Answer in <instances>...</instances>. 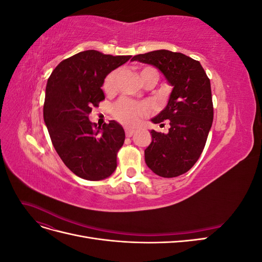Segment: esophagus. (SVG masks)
<instances>
[{"instance_id": "esophagus-1", "label": "esophagus", "mask_w": 262, "mask_h": 262, "mask_svg": "<svg viewBox=\"0 0 262 262\" xmlns=\"http://www.w3.org/2000/svg\"><path fill=\"white\" fill-rule=\"evenodd\" d=\"M134 133H136V131H134V130H131V129H125V136L128 137V138L132 137Z\"/></svg>"}]
</instances>
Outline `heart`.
I'll list each match as a JSON object with an SVG mask.
<instances>
[{
    "label": "heart",
    "mask_w": 262,
    "mask_h": 262,
    "mask_svg": "<svg viewBox=\"0 0 262 262\" xmlns=\"http://www.w3.org/2000/svg\"><path fill=\"white\" fill-rule=\"evenodd\" d=\"M118 76V70L112 71L104 80L102 83V89L105 93L110 94L116 90V82ZM141 81L146 83L148 80H153L155 83L158 78V73L154 68L145 67L140 71ZM152 112V107L145 101L136 102L128 98H120L113 106V116L117 119L119 122L125 125H136L140 122L143 117Z\"/></svg>",
    "instance_id": "b5f03b06"
}]
</instances>
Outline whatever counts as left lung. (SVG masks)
<instances>
[{"instance_id": "8db88e82", "label": "left lung", "mask_w": 262, "mask_h": 262, "mask_svg": "<svg viewBox=\"0 0 262 262\" xmlns=\"http://www.w3.org/2000/svg\"><path fill=\"white\" fill-rule=\"evenodd\" d=\"M132 61L154 66L172 86L167 106L152 119L169 122L168 133L150 131L145 163L156 175L172 178L187 172L199 160L213 121L211 83L199 61L169 50L134 55ZM161 124V125H162Z\"/></svg>"}]
</instances>
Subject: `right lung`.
<instances>
[{
    "label": "right lung",
    "mask_w": 262,
    "mask_h": 262,
    "mask_svg": "<svg viewBox=\"0 0 262 262\" xmlns=\"http://www.w3.org/2000/svg\"><path fill=\"white\" fill-rule=\"evenodd\" d=\"M130 58L82 51L60 62L47 82L43 119L51 142L67 167L83 179L102 180L117 168L123 128L115 120L98 126L89 115L105 99V77Z\"/></svg>",
    "instance_id": "1"
}]
</instances>
